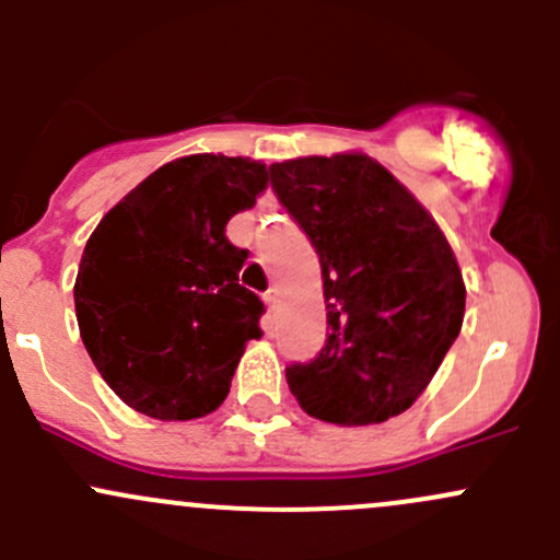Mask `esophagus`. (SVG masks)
I'll return each instance as SVG.
<instances>
[{
    "mask_svg": "<svg viewBox=\"0 0 560 560\" xmlns=\"http://www.w3.org/2000/svg\"><path fill=\"white\" fill-rule=\"evenodd\" d=\"M262 298H265V303H268L270 312H276V308H279V290H276V287H270Z\"/></svg>",
    "mask_w": 560,
    "mask_h": 560,
    "instance_id": "esophagus-1",
    "label": "esophagus"
}]
</instances>
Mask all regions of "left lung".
<instances>
[{
  "mask_svg": "<svg viewBox=\"0 0 560 560\" xmlns=\"http://www.w3.org/2000/svg\"><path fill=\"white\" fill-rule=\"evenodd\" d=\"M270 189L322 265L327 341L287 365L301 409L336 425H374L409 409L455 343L466 287L431 213L363 154L268 167Z\"/></svg>",
  "mask_w": 560,
  "mask_h": 560,
  "instance_id": "left-lung-1",
  "label": "left lung"
}]
</instances>
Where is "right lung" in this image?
Segmentation results:
<instances>
[{
  "label": "right lung",
  "mask_w": 560,
  "mask_h": 560,
  "mask_svg": "<svg viewBox=\"0 0 560 560\" xmlns=\"http://www.w3.org/2000/svg\"><path fill=\"white\" fill-rule=\"evenodd\" d=\"M268 171L244 156L191 154L135 186L83 248L75 314L107 387L156 420H195L230 393L262 301L238 284L246 248L224 235Z\"/></svg>",
  "instance_id": "obj_1"
}]
</instances>
